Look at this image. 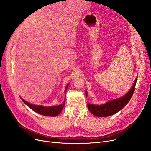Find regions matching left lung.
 I'll use <instances>...</instances> for the list:
<instances>
[{"instance_id": "obj_1", "label": "left lung", "mask_w": 151, "mask_h": 151, "mask_svg": "<svg viewBox=\"0 0 151 151\" xmlns=\"http://www.w3.org/2000/svg\"><path fill=\"white\" fill-rule=\"evenodd\" d=\"M137 78H136L130 90L124 96L119 99H116L113 100L106 102L103 105H93L87 104L88 109L90 112L99 117H105L117 113L119 111L122 109L124 106L128 104L130 99L132 98L135 90V87L137 82ZM85 95L87 96V91H85Z\"/></svg>"}]
</instances>
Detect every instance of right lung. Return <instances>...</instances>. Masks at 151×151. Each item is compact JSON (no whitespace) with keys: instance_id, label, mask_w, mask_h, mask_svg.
I'll list each match as a JSON object with an SVG mask.
<instances>
[{"instance_id":"obj_1","label":"right lung","mask_w":151,"mask_h":151,"mask_svg":"<svg viewBox=\"0 0 151 151\" xmlns=\"http://www.w3.org/2000/svg\"><path fill=\"white\" fill-rule=\"evenodd\" d=\"M68 84L66 86V88L65 90V91L66 93V90L68 87ZM21 100L23 101L24 104H26L33 111H35V112L40 114L41 115H45V116H56L58 114L61 113V110H63V107H64L65 104V100L63 101V103L61 105H56V106H44L41 105H33L31 104L28 103L27 101H25L22 98H21Z\"/></svg>"}]
</instances>
